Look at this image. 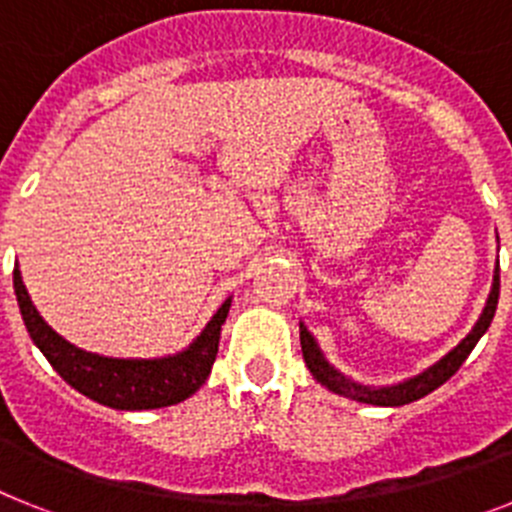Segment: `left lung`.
<instances>
[{
	"mask_svg": "<svg viewBox=\"0 0 512 512\" xmlns=\"http://www.w3.org/2000/svg\"><path fill=\"white\" fill-rule=\"evenodd\" d=\"M497 297H500V261L495 264V274H492V289L490 295H487L485 310L479 312L477 323L472 325L467 336L461 338L454 348H451L449 354L441 356L436 364H431L428 369H423L415 377L405 379V382L397 384H387V387H372V384H361L354 382L351 377H346L343 372H338L336 366L330 364L325 359V354L320 351L318 341L312 336L310 330L305 328V323H300V343H302V356H305V364L310 369V374L318 379L323 387H328L330 392H336V395L348 397V400L356 402H366V405H377V408H400V405H408V402L420 400L428 392L438 390L443 382L449 377H454L456 369L464 364L469 354H472V348L477 346V341L485 336V330L490 328L492 318H495L497 310Z\"/></svg>",
	"mask_w": 512,
	"mask_h": 512,
	"instance_id": "1",
	"label": "left lung"
}]
</instances>
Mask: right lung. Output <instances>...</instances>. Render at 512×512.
Returning <instances> with one entry per match:
<instances>
[{"label": "right lung", "instance_id": "obj_1", "mask_svg": "<svg viewBox=\"0 0 512 512\" xmlns=\"http://www.w3.org/2000/svg\"><path fill=\"white\" fill-rule=\"evenodd\" d=\"M15 295L27 333L40 348V354L61 374L63 382H69L81 395L112 410L169 408L200 390L215 364L220 328L233 302V297H228L217 307L200 336L179 354L161 356V359H112L76 348L74 343L58 336L35 310L17 266Z\"/></svg>", "mask_w": 512, "mask_h": 512}]
</instances>
